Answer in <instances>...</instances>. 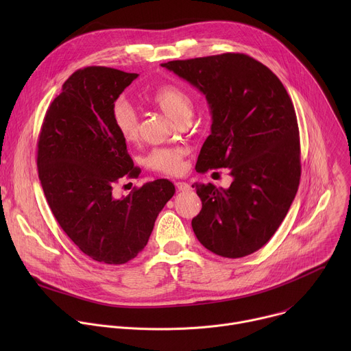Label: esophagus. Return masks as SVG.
Here are the masks:
<instances>
[{
    "label": "esophagus",
    "mask_w": 351,
    "mask_h": 351,
    "mask_svg": "<svg viewBox=\"0 0 351 351\" xmlns=\"http://www.w3.org/2000/svg\"><path fill=\"white\" fill-rule=\"evenodd\" d=\"M175 186H176V189L180 190V191H189V190H191V186H190L189 183H186V182H176Z\"/></svg>",
    "instance_id": "esophagus-1"
}]
</instances>
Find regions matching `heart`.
Instances as JSON below:
<instances>
[{
  "label": "heart",
  "instance_id": "obj_1",
  "mask_svg": "<svg viewBox=\"0 0 351 351\" xmlns=\"http://www.w3.org/2000/svg\"><path fill=\"white\" fill-rule=\"evenodd\" d=\"M152 103L173 121L182 123L191 118L194 101L191 95L176 84H162L149 94ZM112 122L126 141H134L140 132V118L134 107L126 99L119 98L112 104ZM183 149L180 148H154L145 157V165L157 172L175 175L183 167Z\"/></svg>",
  "mask_w": 351,
  "mask_h": 351
}]
</instances>
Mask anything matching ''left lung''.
I'll return each mask as SVG.
<instances>
[{"instance_id":"left-lung-1","label":"left lung","mask_w":351,"mask_h":351,"mask_svg":"<svg viewBox=\"0 0 351 351\" xmlns=\"http://www.w3.org/2000/svg\"><path fill=\"white\" fill-rule=\"evenodd\" d=\"M202 91L211 110V134L195 169L228 168L229 189L194 183L203 208L191 226L210 252L240 258L274 236L295 197L300 164L298 125L278 76L239 53L162 64Z\"/></svg>"}]
</instances>
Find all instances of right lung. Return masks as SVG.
<instances>
[{"mask_svg": "<svg viewBox=\"0 0 351 351\" xmlns=\"http://www.w3.org/2000/svg\"><path fill=\"white\" fill-rule=\"evenodd\" d=\"M137 76L106 66L76 71L48 107L37 143L38 179L49 208L80 252L104 264L134 258L175 194L172 182L157 179L115 195L119 182L140 173L111 114Z\"/></svg>", "mask_w": 351, "mask_h": 351, "instance_id": "add662e5", "label": "right lung"}]
</instances>
